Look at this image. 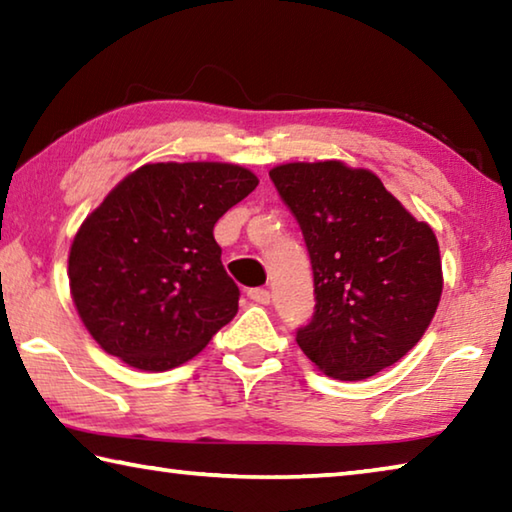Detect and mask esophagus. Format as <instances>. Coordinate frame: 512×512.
<instances>
[{
    "instance_id": "esophagus-1",
    "label": "esophagus",
    "mask_w": 512,
    "mask_h": 512,
    "mask_svg": "<svg viewBox=\"0 0 512 512\" xmlns=\"http://www.w3.org/2000/svg\"><path fill=\"white\" fill-rule=\"evenodd\" d=\"M248 298L257 305H268L271 302V291L268 289H248Z\"/></svg>"
}]
</instances>
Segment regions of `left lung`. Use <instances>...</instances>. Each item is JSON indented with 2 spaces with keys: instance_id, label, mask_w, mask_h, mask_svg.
Returning a JSON list of instances; mask_svg holds the SVG:
<instances>
[{
  "instance_id": "1",
  "label": "left lung",
  "mask_w": 512,
  "mask_h": 512,
  "mask_svg": "<svg viewBox=\"0 0 512 512\" xmlns=\"http://www.w3.org/2000/svg\"><path fill=\"white\" fill-rule=\"evenodd\" d=\"M268 176L296 216L314 268L316 311L300 350L327 377L359 381L393 366L427 332L443 296L431 225L368 169L287 162Z\"/></svg>"
}]
</instances>
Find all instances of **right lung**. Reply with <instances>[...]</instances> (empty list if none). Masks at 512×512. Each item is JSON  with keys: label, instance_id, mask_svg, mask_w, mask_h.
<instances>
[{"label": "right lung", "instance_id": "add662e5", "mask_svg": "<svg viewBox=\"0 0 512 512\" xmlns=\"http://www.w3.org/2000/svg\"><path fill=\"white\" fill-rule=\"evenodd\" d=\"M230 162L144 164L110 189L69 248V291L103 352L164 372L194 359L239 309L214 223L253 192Z\"/></svg>", "mask_w": 512, "mask_h": 512}]
</instances>
